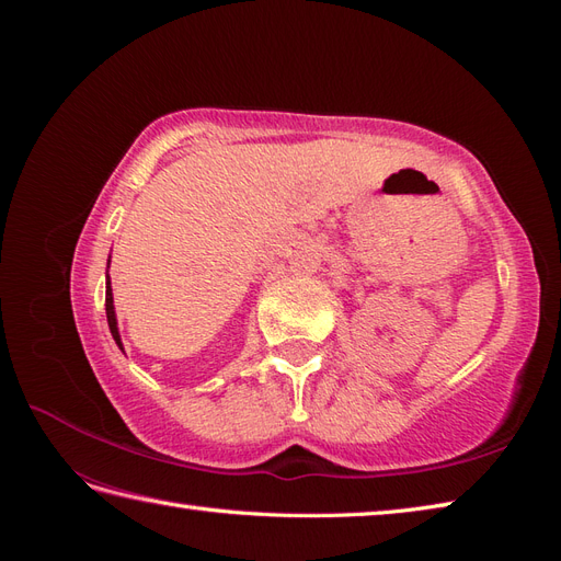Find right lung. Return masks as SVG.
Segmentation results:
<instances>
[{"instance_id":"1","label":"right lung","mask_w":561,"mask_h":561,"mask_svg":"<svg viewBox=\"0 0 561 561\" xmlns=\"http://www.w3.org/2000/svg\"><path fill=\"white\" fill-rule=\"evenodd\" d=\"M107 268H110V260H107ZM105 311H107V325H110V332L114 336L116 346L124 351V342H122V334H118V325H116V313H114V297H112V280H110V274H107V283H105Z\"/></svg>"}]
</instances>
